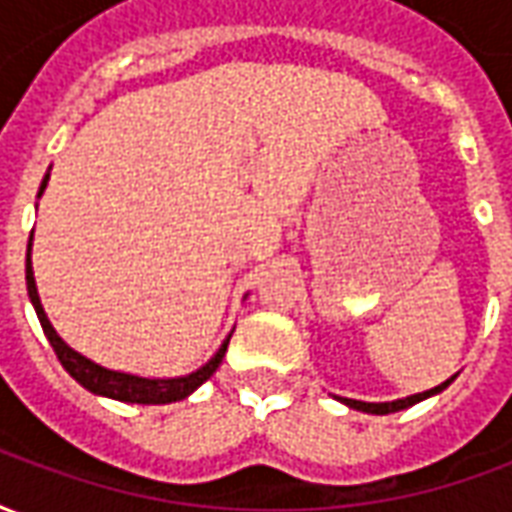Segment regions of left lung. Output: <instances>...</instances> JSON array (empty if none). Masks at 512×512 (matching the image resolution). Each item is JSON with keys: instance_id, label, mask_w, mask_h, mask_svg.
I'll use <instances>...</instances> for the list:
<instances>
[{"instance_id": "obj_1", "label": "left lung", "mask_w": 512, "mask_h": 512, "mask_svg": "<svg viewBox=\"0 0 512 512\" xmlns=\"http://www.w3.org/2000/svg\"><path fill=\"white\" fill-rule=\"evenodd\" d=\"M452 381H455V376L447 378L444 384L433 386V389H428V392L400 397V400H389V403H365V400H351V397H337V400H340V403H345L348 408H354V411H365V414H392V411H403V408L414 406V403H419V400H428V397L439 395V392H444V389H447Z\"/></svg>"}]
</instances>
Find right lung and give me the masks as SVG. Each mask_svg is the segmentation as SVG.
I'll return each instance as SVG.
<instances>
[{
  "instance_id": "add662e5",
  "label": "right lung",
  "mask_w": 512,
  "mask_h": 512,
  "mask_svg": "<svg viewBox=\"0 0 512 512\" xmlns=\"http://www.w3.org/2000/svg\"><path fill=\"white\" fill-rule=\"evenodd\" d=\"M46 183H49V172H46V178H43V183H40L38 197H43ZM27 293H29V301H32V307H35V312H38V321L40 326H43V334L49 337L54 354H57V359L62 362V367L71 373L73 381H79V384H82L87 392H93V395L112 397V400H120V403L161 406V403H175V400L189 397L197 386L205 384V381L216 373V367L222 365L227 343H230V337H233V334H227V337H224V343L219 345V351H216L205 365L197 367L194 373H189V376H178V378L134 376V373H123V370H109V367L98 365V362H93V359L82 356L79 351H73L71 345L65 343L60 334H57V329L51 326L49 315H46L43 304H40L38 285H35V271H32V235H29V244H27Z\"/></svg>"
}]
</instances>
